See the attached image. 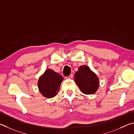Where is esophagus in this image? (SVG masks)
Here are the masks:
<instances>
[{
	"mask_svg": "<svg viewBox=\"0 0 134 134\" xmlns=\"http://www.w3.org/2000/svg\"><path fill=\"white\" fill-rule=\"evenodd\" d=\"M72 77H73V75L71 74L69 76L66 77V79H71V78H72Z\"/></svg>",
	"mask_w": 134,
	"mask_h": 134,
	"instance_id": "34e87169",
	"label": "esophagus"
}]
</instances>
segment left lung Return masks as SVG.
Wrapping results in <instances>:
<instances>
[{"instance_id":"8db88e82","label":"left lung","mask_w":134,"mask_h":134,"mask_svg":"<svg viewBox=\"0 0 134 134\" xmlns=\"http://www.w3.org/2000/svg\"><path fill=\"white\" fill-rule=\"evenodd\" d=\"M75 81L85 94H93L99 87V79L96 74L87 66L79 68L75 74Z\"/></svg>"}]
</instances>
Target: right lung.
I'll use <instances>...</instances> for the list:
<instances>
[{
	"instance_id": "right-lung-1",
	"label": "right lung",
	"mask_w": 134,
	"mask_h": 134,
	"mask_svg": "<svg viewBox=\"0 0 134 134\" xmlns=\"http://www.w3.org/2000/svg\"><path fill=\"white\" fill-rule=\"evenodd\" d=\"M63 77L53 70L47 69L38 81V88L40 92L44 97L51 98L58 94V91Z\"/></svg>"
}]
</instances>
